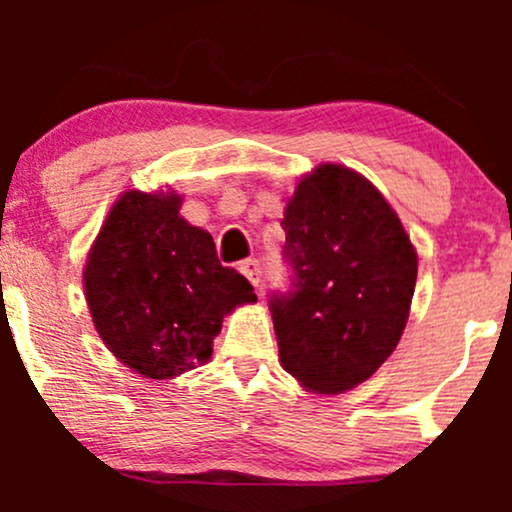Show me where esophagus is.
I'll return each instance as SVG.
<instances>
[{"label":"esophagus","mask_w":512,"mask_h":512,"mask_svg":"<svg viewBox=\"0 0 512 512\" xmlns=\"http://www.w3.org/2000/svg\"><path fill=\"white\" fill-rule=\"evenodd\" d=\"M238 269H240V274L248 276V281L252 286H260V281H262L260 262H257V260H243L238 264Z\"/></svg>","instance_id":"obj_1"}]
</instances>
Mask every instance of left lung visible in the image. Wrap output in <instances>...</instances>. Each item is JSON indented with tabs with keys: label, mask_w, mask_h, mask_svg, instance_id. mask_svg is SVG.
<instances>
[{
	"label": "left lung",
	"mask_w": 512,
	"mask_h": 512,
	"mask_svg": "<svg viewBox=\"0 0 512 512\" xmlns=\"http://www.w3.org/2000/svg\"><path fill=\"white\" fill-rule=\"evenodd\" d=\"M286 291L269 296L279 361L308 390L339 395L395 351L416 286V252L385 197L325 163L298 182L286 216Z\"/></svg>",
	"instance_id": "8db88e82"
}]
</instances>
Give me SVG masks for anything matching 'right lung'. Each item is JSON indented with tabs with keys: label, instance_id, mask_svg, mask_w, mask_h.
<instances>
[{
	"label": "right lung",
	"instance_id": "right-lung-1",
	"mask_svg": "<svg viewBox=\"0 0 512 512\" xmlns=\"http://www.w3.org/2000/svg\"><path fill=\"white\" fill-rule=\"evenodd\" d=\"M180 202L175 192H125L84 269L105 346L154 380L209 361L223 315L257 301L250 281L219 262L209 233L182 219Z\"/></svg>",
	"mask_w": 512,
	"mask_h": 512
}]
</instances>
